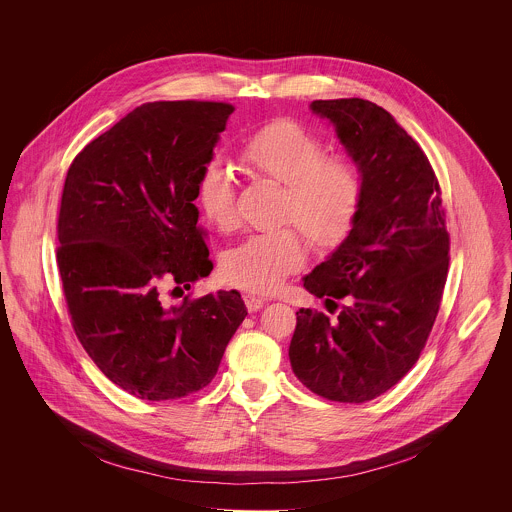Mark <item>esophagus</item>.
Listing matches in <instances>:
<instances>
[{"label":"esophagus","mask_w":512,"mask_h":512,"mask_svg":"<svg viewBox=\"0 0 512 512\" xmlns=\"http://www.w3.org/2000/svg\"><path fill=\"white\" fill-rule=\"evenodd\" d=\"M244 303H246L248 311H258V309L264 307L266 299L260 297V295H256V293H246V295H244Z\"/></svg>","instance_id":"1"}]
</instances>
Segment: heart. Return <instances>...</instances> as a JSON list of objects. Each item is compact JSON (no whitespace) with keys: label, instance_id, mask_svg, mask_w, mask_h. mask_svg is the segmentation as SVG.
I'll return each instance as SVG.
<instances>
[{"label":"heart","instance_id":"b5f03b06","mask_svg":"<svg viewBox=\"0 0 512 512\" xmlns=\"http://www.w3.org/2000/svg\"><path fill=\"white\" fill-rule=\"evenodd\" d=\"M238 165L254 181L282 185L278 222L295 224L315 250H333L353 232L365 199L359 163L327 153L319 134L292 118L270 120L238 147ZM197 205L220 232L238 226L236 177L226 161L211 159L197 179ZM305 246L293 226L252 234L220 262L224 282L252 292L274 290L301 268Z\"/></svg>","mask_w":512,"mask_h":512}]
</instances>
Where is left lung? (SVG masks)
<instances>
[{
    "instance_id": "obj_1",
    "label": "left lung",
    "mask_w": 512,
    "mask_h": 512,
    "mask_svg": "<svg viewBox=\"0 0 512 512\" xmlns=\"http://www.w3.org/2000/svg\"><path fill=\"white\" fill-rule=\"evenodd\" d=\"M311 110L359 163L365 199L349 238L303 280L341 311L295 313L290 363L317 396L363 404L408 374L432 333L449 268L445 209L428 155L384 108L339 98Z\"/></svg>"
}]
</instances>
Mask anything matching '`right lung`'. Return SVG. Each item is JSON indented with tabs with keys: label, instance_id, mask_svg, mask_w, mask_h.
<instances>
[{
	"label": "right lung",
	"instance_id": "add662e5",
	"mask_svg": "<svg viewBox=\"0 0 512 512\" xmlns=\"http://www.w3.org/2000/svg\"><path fill=\"white\" fill-rule=\"evenodd\" d=\"M232 112L207 100L142 104L84 146L65 179L57 266L74 333L142 400L205 388L248 315L234 290L167 299L213 270L193 201Z\"/></svg>",
	"mask_w": 512,
	"mask_h": 512
}]
</instances>
